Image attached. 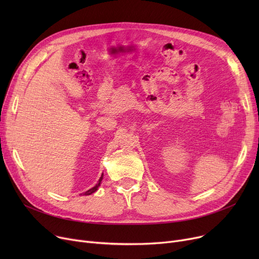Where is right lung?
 <instances>
[{"label": "right lung", "mask_w": 259, "mask_h": 259, "mask_svg": "<svg viewBox=\"0 0 259 259\" xmlns=\"http://www.w3.org/2000/svg\"><path fill=\"white\" fill-rule=\"evenodd\" d=\"M103 176H104V174L102 173V176H101V178H100V180H99V182H98V184L97 185H95L93 188H91V189H89L88 190V191H86V192H84L83 193V195H91L92 193H94L95 191H97V190L99 189V187L101 186V183H102V181H103ZM81 195V194H80Z\"/></svg>", "instance_id": "obj_1"}]
</instances>
